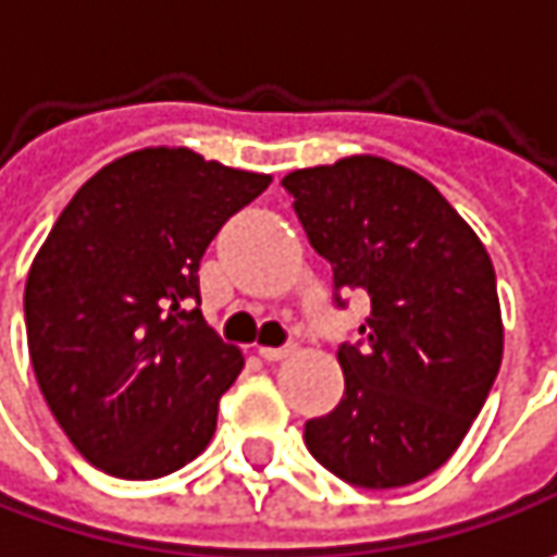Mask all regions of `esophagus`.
<instances>
[{"instance_id": "obj_1", "label": "esophagus", "mask_w": 557, "mask_h": 557, "mask_svg": "<svg viewBox=\"0 0 557 557\" xmlns=\"http://www.w3.org/2000/svg\"><path fill=\"white\" fill-rule=\"evenodd\" d=\"M290 354H294V344H285V347H260V356L267 362H278V359H285Z\"/></svg>"}]
</instances>
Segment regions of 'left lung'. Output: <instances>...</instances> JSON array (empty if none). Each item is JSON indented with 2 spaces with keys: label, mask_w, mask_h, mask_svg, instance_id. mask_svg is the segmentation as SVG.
Here are the masks:
<instances>
[{
  "label": "left lung",
  "mask_w": 557,
  "mask_h": 557,
  "mask_svg": "<svg viewBox=\"0 0 557 557\" xmlns=\"http://www.w3.org/2000/svg\"><path fill=\"white\" fill-rule=\"evenodd\" d=\"M294 213L341 290L372 300L337 347L344 396L310 418L312 459L366 490L434 474L468 434L503 362L496 272L481 238L428 180L356 154L285 180Z\"/></svg>",
  "instance_id": "obj_1"
}]
</instances>
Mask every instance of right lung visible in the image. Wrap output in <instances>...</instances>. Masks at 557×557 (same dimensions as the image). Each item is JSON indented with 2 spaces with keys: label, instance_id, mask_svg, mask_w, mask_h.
<instances>
[{
  "label": "right lung",
  "instance_id": "add662e5",
  "mask_svg": "<svg viewBox=\"0 0 557 557\" xmlns=\"http://www.w3.org/2000/svg\"><path fill=\"white\" fill-rule=\"evenodd\" d=\"M269 176L145 148L61 210L24 288L39 391L79 456L154 481L201 456L245 356L201 315L198 267Z\"/></svg>",
  "mask_w": 557,
  "mask_h": 557
}]
</instances>
